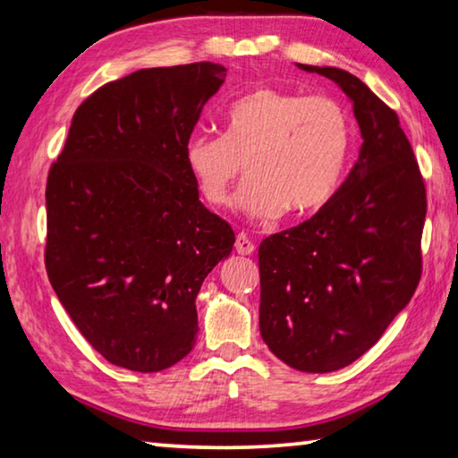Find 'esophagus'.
Here are the masks:
<instances>
[{"label": "esophagus", "mask_w": 458, "mask_h": 458, "mask_svg": "<svg viewBox=\"0 0 458 458\" xmlns=\"http://www.w3.org/2000/svg\"><path fill=\"white\" fill-rule=\"evenodd\" d=\"M236 252L242 254V257H246V254H252L254 252V244L250 242V238H248L246 234H238L236 236Z\"/></svg>", "instance_id": "1"}]
</instances>
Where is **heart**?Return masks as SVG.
<instances>
[{"label":"heart","mask_w":458,"mask_h":458,"mask_svg":"<svg viewBox=\"0 0 458 458\" xmlns=\"http://www.w3.org/2000/svg\"><path fill=\"white\" fill-rule=\"evenodd\" d=\"M352 149L339 100L257 87L224 108L222 137L193 135L183 159L201 196L226 206L242 164L250 180L238 204L252 218L311 214L335 196Z\"/></svg>","instance_id":"heart-1"}]
</instances>
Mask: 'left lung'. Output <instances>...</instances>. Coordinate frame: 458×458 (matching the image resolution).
Segmentation results:
<instances>
[{
	"label": "left lung",
	"instance_id": "1",
	"mask_svg": "<svg viewBox=\"0 0 458 458\" xmlns=\"http://www.w3.org/2000/svg\"><path fill=\"white\" fill-rule=\"evenodd\" d=\"M299 66L352 98L363 143L319 212L260 242V335L286 366L325 374L366 353L412 299L426 188L394 108L341 68Z\"/></svg>",
	"mask_w": 458,
	"mask_h": 458
}]
</instances>
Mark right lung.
Returning a JSON list of instances; mask_svg holds the SVG:
<instances>
[{"label": "right lung", "mask_w": 458, "mask_h": 458, "mask_svg": "<svg viewBox=\"0 0 458 458\" xmlns=\"http://www.w3.org/2000/svg\"><path fill=\"white\" fill-rule=\"evenodd\" d=\"M226 68H143L76 108L46 182L44 262L84 339L113 366L161 371L191 352L196 297L234 232L199 201L183 147Z\"/></svg>", "instance_id": "obj_1"}]
</instances>
